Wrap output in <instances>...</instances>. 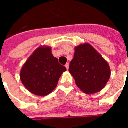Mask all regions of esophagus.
<instances>
[{
	"instance_id": "1",
	"label": "esophagus",
	"mask_w": 128,
	"mask_h": 128,
	"mask_svg": "<svg viewBox=\"0 0 128 128\" xmlns=\"http://www.w3.org/2000/svg\"><path fill=\"white\" fill-rule=\"evenodd\" d=\"M65 67L66 68L67 70H68V68H69V64H68V63H67V64L65 65Z\"/></svg>"
}]
</instances>
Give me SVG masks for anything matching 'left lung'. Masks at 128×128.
Wrapping results in <instances>:
<instances>
[{"label":"left lung","mask_w":128,"mask_h":128,"mask_svg":"<svg viewBox=\"0 0 128 128\" xmlns=\"http://www.w3.org/2000/svg\"><path fill=\"white\" fill-rule=\"evenodd\" d=\"M69 72L75 83L86 94H94L104 88L110 78L109 64L88 43L75 48Z\"/></svg>","instance_id":"1"}]
</instances>
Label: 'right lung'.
Wrapping results in <instances>:
<instances>
[{
	"mask_svg": "<svg viewBox=\"0 0 128 128\" xmlns=\"http://www.w3.org/2000/svg\"><path fill=\"white\" fill-rule=\"evenodd\" d=\"M66 70V67L53 56L51 48L41 46L24 64L20 77L29 92L38 96H46L56 88L59 79Z\"/></svg>",
	"mask_w": 128,
	"mask_h": 128,
	"instance_id": "add662e5",
	"label": "right lung"
}]
</instances>
